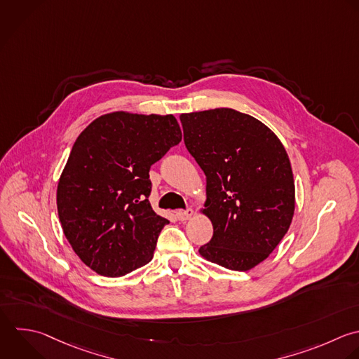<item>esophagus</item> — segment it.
<instances>
[{"mask_svg":"<svg viewBox=\"0 0 359 359\" xmlns=\"http://www.w3.org/2000/svg\"><path fill=\"white\" fill-rule=\"evenodd\" d=\"M177 217H178V220H188L189 217H192V215H194V210L191 209V208H188V209H185V210H178L177 213Z\"/></svg>","mask_w":359,"mask_h":359,"instance_id":"esophagus-1","label":"esophagus"}]
</instances>
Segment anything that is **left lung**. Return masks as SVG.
<instances>
[{
	"instance_id": "left-lung-1",
	"label": "left lung",
	"mask_w": 359,
	"mask_h": 359,
	"mask_svg": "<svg viewBox=\"0 0 359 359\" xmlns=\"http://www.w3.org/2000/svg\"><path fill=\"white\" fill-rule=\"evenodd\" d=\"M184 142L206 175L203 212L213 236L199 248L233 271L262 262L286 234L294 182L280 140L262 122L230 108L182 114Z\"/></svg>"
}]
</instances>
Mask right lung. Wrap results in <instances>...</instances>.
Masks as SVG:
<instances>
[{
	"label": "right lung",
	"mask_w": 359,
	"mask_h": 359,
	"mask_svg": "<svg viewBox=\"0 0 359 359\" xmlns=\"http://www.w3.org/2000/svg\"><path fill=\"white\" fill-rule=\"evenodd\" d=\"M182 133L172 115L114 112L77 137L57 185V212L80 259L104 276L146 265L170 222L149 202L150 167Z\"/></svg>",
	"instance_id": "1"
}]
</instances>
